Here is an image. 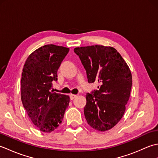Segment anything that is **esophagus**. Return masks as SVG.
I'll use <instances>...</instances> for the list:
<instances>
[{"label": "esophagus", "instance_id": "obj_1", "mask_svg": "<svg viewBox=\"0 0 158 158\" xmlns=\"http://www.w3.org/2000/svg\"><path fill=\"white\" fill-rule=\"evenodd\" d=\"M70 100H73L75 98H76L77 97V95H75V94H70Z\"/></svg>", "mask_w": 158, "mask_h": 158}]
</instances>
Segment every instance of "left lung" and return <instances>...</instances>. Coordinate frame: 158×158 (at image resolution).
Here are the masks:
<instances>
[{"label":"left lung","mask_w":158,"mask_h":158,"mask_svg":"<svg viewBox=\"0 0 158 158\" xmlns=\"http://www.w3.org/2000/svg\"><path fill=\"white\" fill-rule=\"evenodd\" d=\"M74 52L81 60L88 83L100 84L86 94L87 122L101 132L111 129L122 119L130 98L132 78L129 67L111 47H81Z\"/></svg>","instance_id":"obj_1"}]
</instances>
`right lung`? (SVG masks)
<instances>
[{
  "label": "right lung",
  "instance_id": "right-lung-1",
  "mask_svg": "<svg viewBox=\"0 0 158 158\" xmlns=\"http://www.w3.org/2000/svg\"><path fill=\"white\" fill-rule=\"evenodd\" d=\"M69 49L46 45L32 53L23 66L21 79L23 106L32 123L44 132H51L62 123L69 106V96L53 92L52 81Z\"/></svg>",
  "mask_w": 158,
  "mask_h": 158
}]
</instances>
